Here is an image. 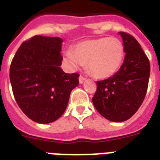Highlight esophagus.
<instances>
[{
	"mask_svg": "<svg viewBox=\"0 0 160 160\" xmlns=\"http://www.w3.org/2000/svg\"><path fill=\"white\" fill-rule=\"evenodd\" d=\"M86 80V78H85L84 76H82V75H80V77H79V81H80V84H82V83H84V81Z\"/></svg>",
	"mask_w": 160,
	"mask_h": 160,
	"instance_id": "esophagus-1",
	"label": "esophagus"
}]
</instances>
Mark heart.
<instances>
[{
	"instance_id": "heart-1",
	"label": "heart",
	"mask_w": 160,
	"mask_h": 160,
	"mask_svg": "<svg viewBox=\"0 0 160 160\" xmlns=\"http://www.w3.org/2000/svg\"><path fill=\"white\" fill-rule=\"evenodd\" d=\"M125 56L124 43L115 37L86 40L77 43L63 54L65 64L72 70L87 63L88 70L94 76L107 78L121 67Z\"/></svg>"
}]
</instances>
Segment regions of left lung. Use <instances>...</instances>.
Wrapping results in <instances>:
<instances>
[{
	"mask_svg": "<svg viewBox=\"0 0 160 160\" xmlns=\"http://www.w3.org/2000/svg\"><path fill=\"white\" fill-rule=\"evenodd\" d=\"M121 36L125 56L123 65L112 77L97 81L92 99L95 109L113 122L131 118L144 101L149 84L150 64L139 42L125 32Z\"/></svg>",
	"mask_w": 160,
	"mask_h": 160,
	"instance_id": "1",
	"label": "left lung"
}]
</instances>
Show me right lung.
I'll use <instances>...</instances> for the list:
<instances>
[{
    "mask_svg": "<svg viewBox=\"0 0 160 160\" xmlns=\"http://www.w3.org/2000/svg\"><path fill=\"white\" fill-rule=\"evenodd\" d=\"M63 40L35 36L24 41L10 67L14 96L26 116L40 124L55 121L65 112L71 90L79 85L77 73L60 68Z\"/></svg>",
    "mask_w": 160,
    "mask_h": 160,
    "instance_id": "right-lung-1",
    "label": "right lung"
}]
</instances>
